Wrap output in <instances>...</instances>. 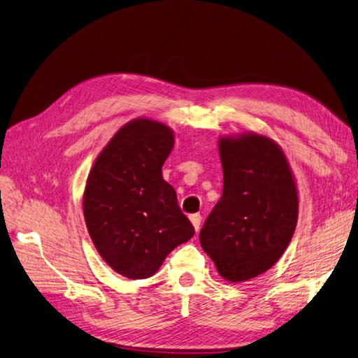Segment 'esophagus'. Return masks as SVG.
I'll use <instances>...</instances> for the list:
<instances>
[{
    "label": "esophagus",
    "mask_w": 358,
    "mask_h": 358,
    "mask_svg": "<svg viewBox=\"0 0 358 358\" xmlns=\"http://www.w3.org/2000/svg\"><path fill=\"white\" fill-rule=\"evenodd\" d=\"M189 220H191V223H193L194 229H196V231H199V228H200V222H202V215H200V214H193V215H189Z\"/></svg>",
    "instance_id": "esophagus-1"
}]
</instances>
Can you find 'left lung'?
<instances>
[{"instance_id": "left-lung-1", "label": "left lung", "mask_w": 358, "mask_h": 358, "mask_svg": "<svg viewBox=\"0 0 358 358\" xmlns=\"http://www.w3.org/2000/svg\"><path fill=\"white\" fill-rule=\"evenodd\" d=\"M223 194L200 231L217 272L245 282L267 272L293 237L298 188L282 149L254 132L219 139Z\"/></svg>"}]
</instances>
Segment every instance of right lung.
I'll use <instances>...</instances> for the list:
<instances>
[{
  "label": "right lung",
  "mask_w": 358,
  "mask_h": 358,
  "mask_svg": "<svg viewBox=\"0 0 358 358\" xmlns=\"http://www.w3.org/2000/svg\"><path fill=\"white\" fill-rule=\"evenodd\" d=\"M173 130L149 118L121 127L100 152L83 193V215L95 249L129 280L158 272L170 252L194 235L162 178Z\"/></svg>",
  "instance_id": "1"
}]
</instances>
